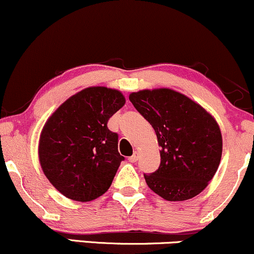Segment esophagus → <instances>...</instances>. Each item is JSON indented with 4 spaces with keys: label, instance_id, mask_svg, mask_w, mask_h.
Returning a JSON list of instances; mask_svg holds the SVG:
<instances>
[{
    "label": "esophagus",
    "instance_id": "34e87169",
    "mask_svg": "<svg viewBox=\"0 0 254 254\" xmlns=\"http://www.w3.org/2000/svg\"><path fill=\"white\" fill-rule=\"evenodd\" d=\"M138 158H139V152L135 151V152H134V153H133L132 157L128 158V160H129L130 163H135L136 160H138Z\"/></svg>",
    "mask_w": 254,
    "mask_h": 254
}]
</instances>
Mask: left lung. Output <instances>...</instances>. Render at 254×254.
Listing matches in <instances>:
<instances>
[{"instance_id": "8db88e82", "label": "left lung", "mask_w": 254, "mask_h": 254, "mask_svg": "<svg viewBox=\"0 0 254 254\" xmlns=\"http://www.w3.org/2000/svg\"><path fill=\"white\" fill-rule=\"evenodd\" d=\"M129 101L153 127L162 148L159 168L144 175L148 188L166 201H186L203 191L222 154L215 119L171 89L132 92Z\"/></svg>"}]
</instances>
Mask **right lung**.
Here are the masks:
<instances>
[{
    "label": "right lung",
    "mask_w": 254,
    "mask_h": 254,
    "mask_svg": "<svg viewBox=\"0 0 254 254\" xmlns=\"http://www.w3.org/2000/svg\"><path fill=\"white\" fill-rule=\"evenodd\" d=\"M124 95L90 86L67 98L41 130L39 160L45 176L67 198L89 202L103 195L125 159L108 120L124 107Z\"/></svg>",
    "instance_id": "right-lung-1"
}]
</instances>
